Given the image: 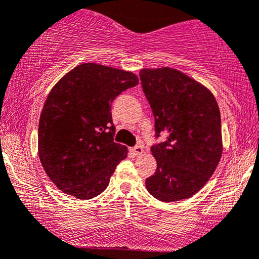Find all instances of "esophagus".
<instances>
[{
    "label": "esophagus",
    "instance_id": "1",
    "mask_svg": "<svg viewBox=\"0 0 259 259\" xmlns=\"http://www.w3.org/2000/svg\"><path fill=\"white\" fill-rule=\"evenodd\" d=\"M130 151L133 152V155H135V156H141L144 153V149L141 146H135V147H133L132 150H130Z\"/></svg>",
    "mask_w": 259,
    "mask_h": 259
}]
</instances>
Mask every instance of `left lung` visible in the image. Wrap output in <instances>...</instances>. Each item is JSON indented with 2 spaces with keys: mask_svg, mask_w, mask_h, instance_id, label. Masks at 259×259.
<instances>
[{
  "mask_svg": "<svg viewBox=\"0 0 259 259\" xmlns=\"http://www.w3.org/2000/svg\"><path fill=\"white\" fill-rule=\"evenodd\" d=\"M143 90L153 116L156 138L151 147L157 162L146 188L161 201H178L198 193L210 180L223 155L221 116L212 93L171 67L143 69Z\"/></svg>",
  "mask_w": 259,
  "mask_h": 259,
  "instance_id": "obj_1",
  "label": "left lung"
}]
</instances>
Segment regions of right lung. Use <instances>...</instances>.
I'll return each mask as SVG.
<instances>
[{
  "label": "right lung",
  "mask_w": 259,
  "mask_h": 259,
  "mask_svg": "<svg viewBox=\"0 0 259 259\" xmlns=\"http://www.w3.org/2000/svg\"><path fill=\"white\" fill-rule=\"evenodd\" d=\"M139 78L129 71L82 64L50 91L38 129V151L50 181L66 194L92 199L127 155L114 143L112 102Z\"/></svg>",
  "instance_id": "1"
}]
</instances>
